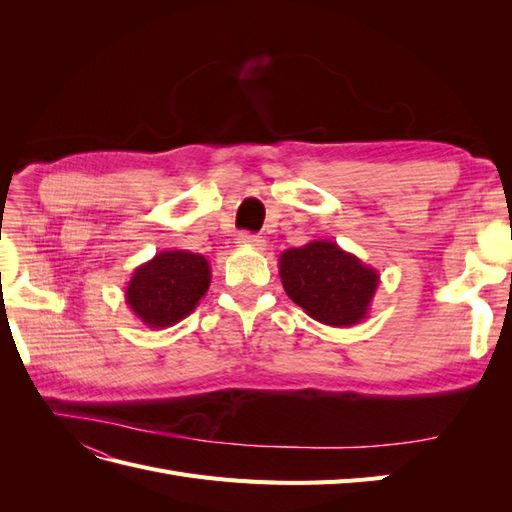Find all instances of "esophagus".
Instances as JSON below:
<instances>
[{"mask_svg":"<svg viewBox=\"0 0 512 512\" xmlns=\"http://www.w3.org/2000/svg\"><path fill=\"white\" fill-rule=\"evenodd\" d=\"M237 243L254 247V250H265V245H267L265 239L258 237V235H252V232H241V235L237 237Z\"/></svg>","mask_w":512,"mask_h":512,"instance_id":"34e87169","label":"esophagus"}]
</instances>
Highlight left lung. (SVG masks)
Masks as SVG:
<instances>
[{
    "label": "left lung",
    "mask_w": 512,
    "mask_h": 512,
    "mask_svg": "<svg viewBox=\"0 0 512 512\" xmlns=\"http://www.w3.org/2000/svg\"><path fill=\"white\" fill-rule=\"evenodd\" d=\"M280 277L288 297L329 327H352L367 318L380 273L337 243L318 239L290 247L280 256Z\"/></svg>",
    "instance_id": "obj_1"
}]
</instances>
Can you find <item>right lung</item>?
Returning a JSON list of instances; mask_svg holds the SVG:
<instances>
[{
	"instance_id": "right-lung-1",
	"label": "right lung",
	"mask_w": 512,
	"mask_h": 512,
	"mask_svg": "<svg viewBox=\"0 0 512 512\" xmlns=\"http://www.w3.org/2000/svg\"><path fill=\"white\" fill-rule=\"evenodd\" d=\"M211 284L203 254L164 250L136 267L126 286V303L147 329H168L190 316Z\"/></svg>"
}]
</instances>
